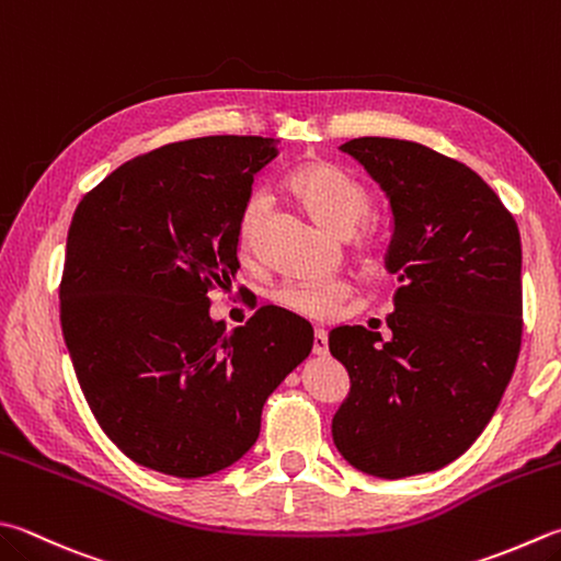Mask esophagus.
Listing matches in <instances>:
<instances>
[{
  "instance_id": "esophagus-1",
  "label": "esophagus",
  "mask_w": 561,
  "mask_h": 561,
  "mask_svg": "<svg viewBox=\"0 0 561 561\" xmlns=\"http://www.w3.org/2000/svg\"><path fill=\"white\" fill-rule=\"evenodd\" d=\"M327 352H330V342H327V334L324 332H314L312 354L314 356H327Z\"/></svg>"
}]
</instances>
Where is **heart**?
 Returning <instances> with one entry per match:
<instances>
[{
    "mask_svg": "<svg viewBox=\"0 0 561 561\" xmlns=\"http://www.w3.org/2000/svg\"><path fill=\"white\" fill-rule=\"evenodd\" d=\"M285 187L290 195L320 221L324 229L348 237L371 215V195L348 175L344 168L330 161H305L288 175ZM266 197L251 195L237 217V251L241 259H251L259 249L261 221L266 215ZM352 288L344 280H288L273 290V302L308 320H332L340 314Z\"/></svg>",
    "mask_w": 561,
    "mask_h": 561,
    "instance_id": "b5f03b06",
    "label": "heart"
}]
</instances>
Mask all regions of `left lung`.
Instances as JSON below:
<instances>
[{
    "instance_id": "8db88e82",
    "label": "left lung",
    "mask_w": 561,
    "mask_h": 561,
    "mask_svg": "<svg viewBox=\"0 0 561 561\" xmlns=\"http://www.w3.org/2000/svg\"><path fill=\"white\" fill-rule=\"evenodd\" d=\"M393 209L386 268L400 288L388 342L336 327L330 352L352 378L332 420L342 457L380 479L447 467L489 425L523 340L520 231L479 173L415 141L342 146Z\"/></svg>"
}]
</instances>
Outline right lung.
Segmentation results:
<instances>
[{
  "instance_id": "obj_1",
  "label": "right lung",
  "mask_w": 561,
  "mask_h": 561,
  "mask_svg": "<svg viewBox=\"0 0 561 561\" xmlns=\"http://www.w3.org/2000/svg\"><path fill=\"white\" fill-rule=\"evenodd\" d=\"M276 156L263 136L168 144L116 168L72 215L62 336L94 420L146 469L199 479L231 467L312 352L310 322L271 305L231 332L209 317V293L239 271L253 175Z\"/></svg>"
}]
</instances>
